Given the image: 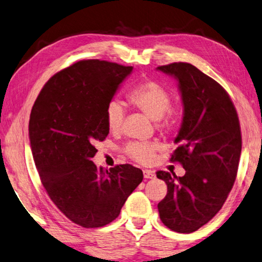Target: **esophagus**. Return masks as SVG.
<instances>
[{
	"mask_svg": "<svg viewBox=\"0 0 262 262\" xmlns=\"http://www.w3.org/2000/svg\"><path fill=\"white\" fill-rule=\"evenodd\" d=\"M143 173H144V178L145 179H154L155 177H156L155 172L154 171H150V170H144Z\"/></svg>",
	"mask_w": 262,
	"mask_h": 262,
	"instance_id": "esophagus-1",
	"label": "esophagus"
}]
</instances>
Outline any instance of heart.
Returning <instances> with one entry per match:
<instances>
[{
    "label": "heart",
    "mask_w": 262,
    "mask_h": 262,
    "mask_svg": "<svg viewBox=\"0 0 262 262\" xmlns=\"http://www.w3.org/2000/svg\"><path fill=\"white\" fill-rule=\"evenodd\" d=\"M130 103L148 117L158 120V127L165 132H171L177 125V111L171 105V94L166 88L156 80L142 82L128 92ZM124 108L118 100H111L105 107V123L111 134L122 130ZM158 144L152 142H132L126 145L125 152L135 162L148 165L154 162Z\"/></svg>",
    "instance_id": "b5f03b06"
}]
</instances>
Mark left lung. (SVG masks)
<instances>
[{
  "mask_svg": "<svg viewBox=\"0 0 262 262\" xmlns=\"http://www.w3.org/2000/svg\"><path fill=\"white\" fill-rule=\"evenodd\" d=\"M179 80L184 118L170 162L185 176L157 171L167 185L158 204L160 220L178 233H192L218 213L234 185L241 154V128L231 97L220 84L190 63L158 67Z\"/></svg>",
  "mask_w": 262,
  "mask_h": 262,
  "instance_id": "obj_1",
  "label": "left lung"
}]
</instances>
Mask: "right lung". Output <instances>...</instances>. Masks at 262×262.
Listing matches in <instances>:
<instances>
[{
  "label": "right lung",
  "instance_id": "right-lung-1",
  "mask_svg": "<svg viewBox=\"0 0 262 262\" xmlns=\"http://www.w3.org/2000/svg\"><path fill=\"white\" fill-rule=\"evenodd\" d=\"M132 71L122 64L83 59L44 84L31 108L29 138L47 194L68 219L103 227L119 215L143 171L130 164L104 170L92 163L95 144L108 135L105 107Z\"/></svg>",
  "mask_w": 262,
  "mask_h": 262
}]
</instances>
